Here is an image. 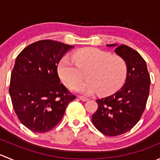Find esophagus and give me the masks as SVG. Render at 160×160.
Segmentation results:
<instances>
[{"mask_svg": "<svg viewBox=\"0 0 160 160\" xmlns=\"http://www.w3.org/2000/svg\"><path fill=\"white\" fill-rule=\"evenodd\" d=\"M79 98H80V99L81 100V101H88V98H85V97H83V96H79Z\"/></svg>", "mask_w": 160, "mask_h": 160, "instance_id": "1", "label": "esophagus"}]
</instances>
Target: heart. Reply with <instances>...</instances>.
Returning <instances> with one entry per match:
<instances>
[{"label":"heart","instance_id":"b5f03b06","mask_svg":"<svg viewBox=\"0 0 160 160\" xmlns=\"http://www.w3.org/2000/svg\"><path fill=\"white\" fill-rule=\"evenodd\" d=\"M72 59L74 62L67 56L62 58L58 72L67 87L80 83L85 73L88 80L72 88L80 93L92 94L98 91L101 96H108L117 91L126 79L128 65L118 55L90 47L76 52Z\"/></svg>","mask_w":160,"mask_h":160}]
</instances>
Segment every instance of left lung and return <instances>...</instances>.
I'll return each mask as SVG.
<instances>
[{"label": "left lung", "instance_id": "1", "mask_svg": "<svg viewBox=\"0 0 160 160\" xmlns=\"http://www.w3.org/2000/svg\"><path fill=\"white\" fill-rule=\"evenodd\" d=\"M114 51L126 61V80L114 94L97 100L98 108L92 115L95 128L107 136L122 135L138 123L146 109L151 81L146 61L138 52L125 45Z\"/></svg>", "mask_w": 160, "mask_h": 160}]
</instances>
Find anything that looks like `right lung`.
<instances>
[{"label":"right lung","instance_id":"right-lung-1","mask_svg":"<svg viewBox=\"0 0 160 160\" xmlns=\"http://www.w3.org/2000/svg\"><path fill=\"white\" fill-rule=\"evenodd\" d=\"M72 48L54 40H40L17 56L9 93L19 121L32 132L45 133L55 128L76 98L60 83L57 71L60 59Z\"/></svg>","mask_w":160,"mask_h":160}]
</instances>
